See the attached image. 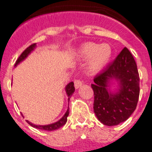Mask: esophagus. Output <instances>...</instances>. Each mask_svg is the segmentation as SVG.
Here are the masks:
<instances>
[{"label":"esophagus","instance_id":"obj_1","mask_svg":"<svg viewBox=\"0 0 152 152\" xmlns=\"http://www.w3.org/2000/svg\"><path fill=\"white\" fill-rule=\"evenodd\" d=\"M83 86V82L80 80H75L74 82V86L76 89L79 88V87Z\"/></svg>","mask_w":152,"mask_h":152}]
</instances>
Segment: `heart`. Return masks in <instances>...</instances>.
Wrapping results in <instances>:
<instances>
[{"instance_id":"b5f03b06","label":"heart","mask_w":152,"mask_h":152,"mask_svg":"<svg viewBox=\"0 0 152 152\" xmlns=\"http://www.w3.org/2000/svg\"><path fill=\"white\" fill-rule=\"evenodd\" d=\"M80 58L89 59L87 64V71L90 75L100 73L108 64L113 55V49L107 43L86 42L79 50Z\"/></svg>"}]
</instances>
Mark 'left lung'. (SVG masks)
I'll return each mask as SVG.
<instances>
[{"label": "left lung", "mask_w": 152, "mask_h": 152, "mask_svg": "<svg viewBox=\"0 0 152 152\" xmlns=\"http://www.w3.org/2000/svg\"><path fill=\"white\" fill-rule=\"evenodd\" d=\"M113 80L119 84L114 92L109 88ZM94 112L97 119L107 126L125 121L137 108L140 96V76L130 51L124 47L114 61L94 77Z\"/></svg>", "instance_id": "left-lung-1"}]
</instances>
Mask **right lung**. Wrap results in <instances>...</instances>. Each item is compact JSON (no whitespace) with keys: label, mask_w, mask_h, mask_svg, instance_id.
Listing matches in <instances>:
<instances>
[{"label":"right lung","mask_w":152,"mask_h":152,"mask_svg":"<svg viewBox=\"0 0 152 152\" xmlns=\"http://www.w3.org/2000/svg\"><path fill=\"white\" fill-rule=\"evenodd\" d=\"M36 47H37L36 43H34V44H32V45H31L30 46H28V47L27 48V49H25V50L24 51L22 54H21L20 56L18 57V58L17 59L16 62H15V66H16L18 64L21 63L22 61L25 60L27 57L28 56V55H29V54H31V52H33ZM65 91H66V94H67L68 103H69V99H70V97H71V96H72V94H73V92L75 91L74 83H73V82L68 83V84L66 85V87H65ZM69 106H68L67 110H66V112L65 113V114L64 115V116L60 119V120H58V121H56V122H55V123H52V124H47V125H37V124H32V123L30 122V121H27V122H28L30 125L32 126L33 127H35V128L39 129V130H48V131H52V130H57V129H58V128H60V127H63V126L66 124V121H67V116L69 115Z\"/></svg>","instance_id":"right-lung-1"}]
</instances>
